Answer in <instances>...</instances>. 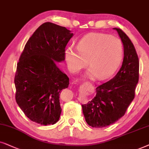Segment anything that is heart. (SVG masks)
Wrapping results in <instances>:
<instances>
[{
    "instance_id": "1",
    "label": "heart",
    "mask_w": 149,
    "mask_h": 149,
    "mask_svg": "<svg viewBox=\"0 0 149 149\" xmlns=\"http://www.w3.org/2000/svg\"><path fill=\"white\" fill-rule=\"evenodd\" d=\"M123 47L119 39L102 33H91L82 37L77 45L65 50V60L69 70L77 73L88 65L86 73L90 78L97 76L106 78L117 69L122 60Z\"/></svg>"
}]
</instances>
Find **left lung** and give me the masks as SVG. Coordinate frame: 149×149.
I'll return each mask as SVG.
<instances>
[{"instance_id":"obj_1","label":"left lung","mask_w":149,"mask_h":149,"mask_svg":"<svg viewBox=\"0 0 149 149\" xmlns=\"http://www.w3.org/2000/svg\"><path fill=\"white\" fill-rule=\"evenodd\" d=\"M113 29L116 30L121 39L124 58L116 76L97 86L95 97L82 105L85 120L93 127L110 125L124 116L135 97L139 80V60L134 44L121 29Z\"/></svg>"}]
</instances>
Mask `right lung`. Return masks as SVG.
I'll return each instance as SVG.
<instances>
[{"instance_id":"add662e5","label":"right lung","mask_w":149,"mask_h":149,"mask_svg":"<svg viewBox=\"0 0 149 149\" xmlns=\"http://www.w3.org/2000/svg\"><path fill=\"white\" fill-rule=\"evenodd\" d=\"M73 36L69 30L52 22L41 24L26 43L17 65L15 100L32 121L48 125L60 118L59 96L69 79L56 62L65 59V47Z\"/></svg>"}]
</instances>
